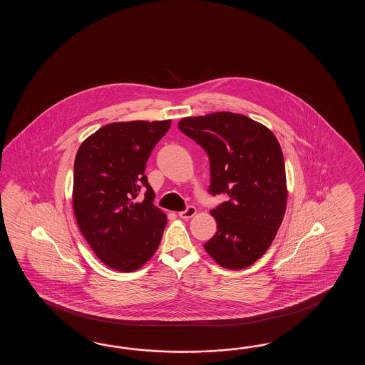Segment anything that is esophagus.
<instances>
[{
  "label": "esophagus",
  "instance_id": "34e87169",
  "mask_svg": "<svg viewBox=\"0 0 365 365\" xmlns=\"http://www.w3.org/2000/svg\"><path fill=\"white\" fill-rule=\"evenodd\" d=\"M195 214H197V209H195L194 206H187L184 211H180L179 217H181V219H190V217H193Z\"/></svg>",
  "mask_w": 365,
  "mask_h": 365
}]
</instances>
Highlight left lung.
I'll use <instances>...</instances> for the list:
<instances>
[{"instance_id": "8db88e82", "label": "left lung", "mask_w": 365, "mask_h": 365, "mask_svg": "<svg viewBox=\"0 0 365 365\" xmlns=\"http://www.w3.org/2000/svg\"><path fill=\"white\" fill-rule=\"evenodd\" d=\"M179 129L209 155L210 193L228 200L211 211L217 231L203 247L225 269H245L270 248L286 212L279 142L264 125L231 113L185 117Z\"/></svg>"}]
</instances>
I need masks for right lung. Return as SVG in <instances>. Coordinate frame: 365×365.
Returning <instances> with one entry per match:
<instances>
[{
	"label": "right lung",
	"instance_id": "obj_1",
	"mask_svg": "<svg viewBox=\"0 0 365 365\" xmlns=\"http://www.w3.org/2000/svg\"><path fill=\"white\" fill-rule=\"evenodd\" d=\"M171 126L164 121L106 125L78 148L73 209L78 227L101 262L118 272L142 267L154 256L167 217L154 206L145 168ZM142 188L145 200L136 202Z\"/></svg>",
	"mask_w": 365,
	"mask_h": 365
}]
</instances>
